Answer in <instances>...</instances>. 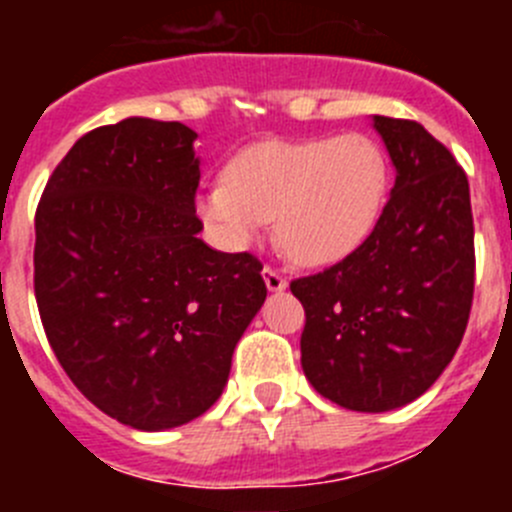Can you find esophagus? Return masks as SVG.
<instances>
[{"mask_svg": "<svg viewBox=\"0 0 512 512\" xmlns=\"http://www.w3.org/2000/svg\"><path fill=\"white\" fill-rule=\"evenodd\" d=\"M264 282L269 292H282V289H287V277H282V274H279L277 269H271V266L264 269Z\"/></svg>", "mask_w": 512, "mask_h": 512, "instance_id": "34e87169", "label": "esophagus"}]
</instances>
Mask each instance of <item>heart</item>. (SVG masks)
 I'll list each match as a JSON object with an SVG mask.
<instances>
[{
    "label": "heart",
    "mask_w": 512,
    "mask_h": 512,
    "mask_svg": "<svg viewBox=\"0 0 512 512\" xmlns=\"http://www.w3.org/2000/svg\"><path fill=\"white\" fill-rule=\"evenodd\" d=\"M387 197V164L374 140H266L246 148L225 179L197 192L194 210L215 243L241 253L277 220L279 246L305 266H330L359 251Z\"/></svg>",
    "instance_id": "b5f03b06"
}]
</instances>
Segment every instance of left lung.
I'll return each instance as SVG.
<instances>
[{
    "label": "left lung",
    "mask_w": 512,
    "mask_h": 512,
    "mask_svg": "<svg viewBox=\"0 0 512 512\" xmlns=\"http://www.w3.org/2000/svg\"><path fill=\"white\" fill-rule=\"evenodd\" d=\"M395 187L372 235L341 264L289 284L305 307L302 372L330 402L387 413L454 359L474 295L467 174L413 120L374 115Z\"/></svg>",
    "instance_id": "left-lung-1"
}]
</instances>
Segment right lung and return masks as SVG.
<instances>
[{
  "mask_svg": "<svg viewBox=\"0 0 512 512\" xmlns=\"http://www.w3.org/2000/svg\"><path fill=\"white\" fill-rule=\"evenodd\" d=\"M197 133L125 117L74 143L35 212V300L53 354L138 431L200 418L266 300L261 261L200 238Z\"/></svg>",
  "mask_w": 512,
  "mask_h": 512,
  "instance_id": "right-lung-1",
  "label": "right lung"
}]
</instances>
